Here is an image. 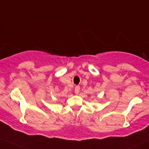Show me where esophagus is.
Segmentation results:
<instances>
[{"instance_id":"obj_1","label":"esophagus","mask_w":149,"mask_h":149,"mask_svg":"<svg viewBox=\"0 0 149 149\" xmlns=\"http://www.w3.org/2000/svg\"><path fill=\"white\" fill-rule=\"evenodd\" d=\"M80 86H76L75 88H74V93H75L76 94H77V93L80 92Z\"/></svg>"}]
</instances>
